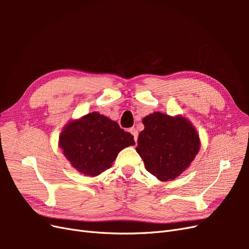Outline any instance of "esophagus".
<instances>
[{
	"label": "esophagus",
	"instance_id": "1",
	"mask_svg": "<svg viewBox=\"0 0 249 249\" xmlns=\"http://www.w3.org/2000/svg\"><path fill=\"white\" fill-rule=\"evenodd\" d=\"M129 132L133 135L135 142H137V138H138V131H137V129H135V127H131V129L129 130Z\"/></svg>",
	"mask_w": 249,
	"mask_h": 249
}]
</instances>
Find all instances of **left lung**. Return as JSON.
I'll return each instance as SVG.
<instances>
[{"mask_svg": "<svg viewBox=\"0 0 249 249\" xmlns=\"http://www.w3.org/2000/svg\"><path fill=\"white\" fill-rule=\"evenodd\" d=\"M144 130L138 137L137 153L145 169L162 182L178 178L194 160L199 137L188 120L160 112L142 120Z\"/></svg>", "mask_w": 249, "mask_h": 249, "instance_id": "left-lung-1", "label": "left lung"}]
</instances>
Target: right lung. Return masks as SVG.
Masks as SVG:
<instances>
[{
	"instance_id": "add662e5",
	"label": "right lung",
	"mask_w": 249,
	"mask_h": 249,
	"mask_svg": "<svg viewBox=\"0 0 249 249\" xmlns=\"http://www.w3.org/2000/svg\"><path fill=\"white\" fill-rule=\"evenodd\" d=\"M134 144L130 133L96 112L70 123L59 138V145L71 166L89 177L109 169L120 150Z\"/></svg>"
}]
</instances>
